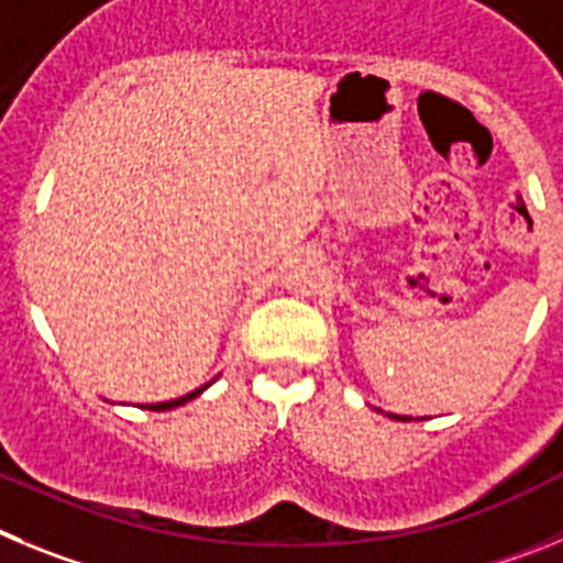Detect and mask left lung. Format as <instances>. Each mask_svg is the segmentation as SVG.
Instances as JSON below:
<instances>
[{"label": "left lung", "mask_w": 563, "mask_h": 563, "mask_svg": "<svg viewBox=\"0 0 563 563\" xmlns=\"http://www.w3.org/2000/svg\"><path fill=\"white\" fill-rule=\"evenodd\" d=\"M398 420H407V418H398Z\"/></svg>", "instance_id": "left-lung-1"}]
</instances>
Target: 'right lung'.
I'll return each instance as SVG.
<instances>
[{
  "label": "right lung",
  "instance_id": "add662e5",
  "mask_svg": "<svg viewBox=\"0 0 563 563\" xmlns=\"http://www.w3.org/2000/svg\"><path fill=\"white\" fill-rule=\"evenodd\" d=\"M205 389V387H201ZM201 389H196V393H190V395H181V398H174V401H162V404H151L148 409H154V412H165V409H174V407H181V404H187L190 401V398H196V395L201 393Z\"/></svg>",
  "mask_w": 563,
  "mask_h": 563
}]
</instances>
